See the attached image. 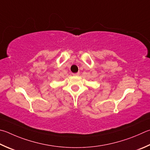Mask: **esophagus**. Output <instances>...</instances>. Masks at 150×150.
<instances>
[{"label":"esophagus","instance_id":"1","mask_svg":"<svg viewBox=\"0 0 150 150\" xmlns=\"http://www.w3.org/2000/svg\"><path fill=\"white\" fill-rule=\"evenodd\" d=\"M73 75H75V76H77V75H79V72H78V73H73Z\"/></svg>","mask_w":150,"mask_h":150}]
</instances>
